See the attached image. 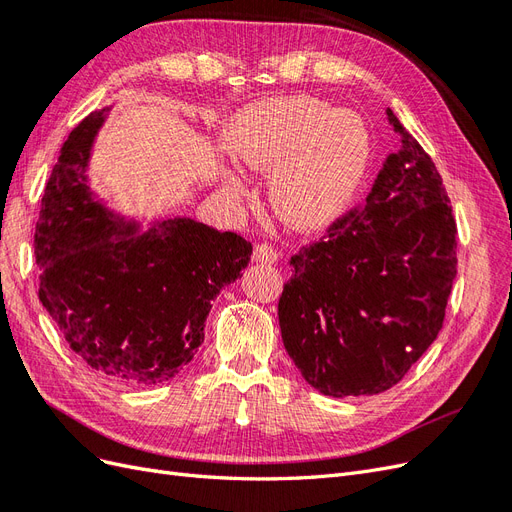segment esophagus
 <instances>
[{
	"instance_id": "esophagus-1",
	"label": "esophagus",
	"mask_w": 512,
	"mask_h": 512,
	"mask_svg": "<svg viewBox=\"0 0 512 512\" xmlns=\"http://www.w3.org/2000/svg\"><path fill=\"white\" fill-rule=\"evenodd\" d=\"M277 258H280V252H277L271 243H258L254 247L256 262H269V265H273V262H277Z\"/></svg>"
}]
</instances>
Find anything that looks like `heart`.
<instances>
[{"mask_svg":"<svg viewBox=\"0 0 512 512\" xmlns=\"http://www.w3.org/2000/svg\"><path fill=\"white\" fill-rule=\"evenodd\" d=\"M228 145L252 173L275 170L271 203L282 220L299 230L333 222L350 205L371 160L365 119L314 96L252 104L232 121Z\"/></svg>","mask_w":512,"mask_h":512,"instance_id":"1","label":"heart"}]
</instances>
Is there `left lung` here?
<instances>
[{
	"label": "left lung",
	"mask_w": 512,
	"mask_h": 512,
	"mask_svg": "<svg viewBox=\"0 0 512 512\" xmlns=\"http://www.w3.org/2000/svg\"><path fill=\"white\" fill-rule=\"evenodd\" d=\"M401 149L365 203L290 258L277 305L286 352L324 395L391 389L438 337L457 275V224L436 164L386 108Z\"/></svg>",
	"instance_id": "obj_1"
}]
</instances>
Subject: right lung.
I'll return each instance as SVG.
<instances>
[{"label":"right lung","instance_id":"1","mask_svg":"<svg viewBox=\"0 0 512 512\" xmlns=\"http://www.w3.org/2000/svg\"><path fill=\"white\" fill-rule=\"evenodd\" d=\"M106 113L70 132L46 181L34 235L38 297L98 376L149 386L194 359L211 301L247 267L252 243L190 218L138 232L100 205L85 170Z\"/></svg>","mask_w":512,"mask_h":512}]
</instances>
